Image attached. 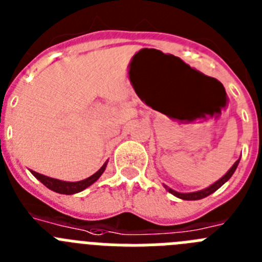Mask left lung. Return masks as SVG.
I'll return each mask as SVG.
<instances>
[{
    "mask_svg": "<svg viewBox=\"0 0 262 262\" xmlns=\"http://www.w3.org/2000/svg\"><path fill=\"white\" fill-rule=\"evenodd\" d=\"M239 161L240 159L236 161L235 164H233L232 166L230 168V170L226 173V174L223 176L222 178H219L216 182H214L212 185H210L209 187H205V189H202V190H198V191H193V193H180V191H176L173 190V189H170L169 186H166V185H164V187H165L166 190L169 191L170 194H173L174 196H177V198H180V200H184V201H198V200H202V198H206V196H209L210 194H212L214 191H216L217 189L221 186H223L224 184H226L228 180H230L231 177H232V174L235 173L236 168H237V165H239Z\"/></svg>",
    "mask_w": 262,
    "mask_h": 262,
    "instance_id": "obj_1",
    "label": "left lung"
}]
</instances>
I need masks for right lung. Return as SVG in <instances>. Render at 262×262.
<instances>
[{"instance_id": "add662e5", "label": "right lung", "mask_w": 262, "mask_h": 262, "mask_svg": "<svg viewBox=\"0 0 262 262\" xmlns=\"http://www.w3.org/2000/svg\"><path fill=\"white\" fill-rule=\"evenodd\" d=\"M106 165H107V161H106V163L99 168V170H97L93 176L85 178V180H82V181H76V182L61 181V180H57V178H51L48 177V176L36 173L34 172V170H31V173L34 177L38 178L39 181L45 185V186H47L50 190L59 194H67V195H71V194L80 193V191L85 190L86 187H89L90 185H93L94 182H96L101 176H102V173L105 172Z\"/></svg>"}]
</instances>
